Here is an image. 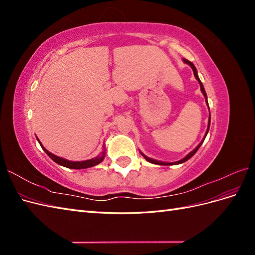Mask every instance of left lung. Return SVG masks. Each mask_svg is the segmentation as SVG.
Segmentation results:
<instances>
[{
	"label": "left lung",
	"instance_id": "left-lung-1",
	"mask_svg": "<svg viewBox=\"0 0 255 255\" xmlns=\"http://www.w3.org/2000/svg\"><path fill=\"white\" fill-rule=\"evenodd\" d=\"M183 61L185 64H187V65H189L190 67H191V69H192V71H194V75H195V78L198 80V82H199V84H200V88H201V91H202V94H203V96H204V98H205V100H206V103H207V97H206V92H205V90H204V87H203V85H202V83H201V81H200V79H199V76H198V73H197V69H196V67L194 66V64L191 63V61H189V60H187V59H183ZM208 105V104H207ZM210 125H211V114H210V117H208V126H207V129H206V133H205V136H204V138H203V140L200 142L197 146H196V149H194L192 150L190 153H188L186 156H185L184 158H182L181 160H177V161H174V163H164V161H159V160H156V159H153V158H150V157H148V156H145L144 154H142L141 152V155L149 161V163H152V164H155V165H166V166H169V165H177V164H182V163H184V161H186V160H188L191 156H194L195 155V153L198 151V149L200 148V146H201V144H202V142L204 141V139H205V137H206V135H207V133H208V129H210Z\"/></svg>",
	"mask_w": 255,
	"mask_h": 255
}]
</instances>
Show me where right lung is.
Instances as JSON below:
<instances>
[{
    "label": "right lung",
    "mask_w": 255,
    "mask_h": 255,
    "mask_svg": "<svg viewBox=\"0 0 255 255\" xmlns=\"http://www.w3.org/2000/svg\"><path fill=\"white\" fill-rule=\"evenodd\" d=\"M37 140L39 141V139H38V138H37ZM39 143L41 145V148L43 149V151L48 154L51 159H53L56 164H58L60 166H64L66 168H70V169H85V168L94 167V166L101 163V161L105 157V151H103L101 153V155H99V156H97L95 158H91V159H88V160H83V161H71V160H68V159H65V158H61V157H58L56 155H54V154H52L51 152H49L47 149L44 148V146L41 144L40 141H39Z\"/></svg>",
    "instance_id": "right-lung-1"
}]
</instances>
